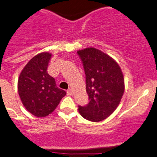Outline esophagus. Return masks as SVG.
<instances>
[{
  "label": "esophagus",
  "mask_w": 157,
  "mask_h": 157,
  "mask_svg": "<svg viewBox=\"0 0 157 157\" xmlns=\"http://www.w3.org/2000/svg\"><path fill=\"white\" fill-rule=\"evenodd\" d=\"M67 95H70H70L73 94V90H72V89H70V88L68 89V90H67Z\"/></svg>",
  "instance_id": "34e87169"
}]
</instances>
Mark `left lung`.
I'll return each instance as SVG.
<instances>
[{
    "mask_svg": "<svg viewBox=\"0 0 157 157\" xmlns=\"http://www.w3.org/2000/svg\"><path fill=\"white\" fill-rule=\"evenodd\" d=\"M77 53L85 71L90 100L86 106H79V112L89 121H103L115 112L125 91L122 71L113 58L100 49L86 48Z\"/></svg>",
    "mask_w": 157,
    "mask_h": 157,
    "instance_id": "left-lung-1",
    "label": "left lung"
}]
</instances>
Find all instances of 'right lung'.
<instances>
[{
	"mask_svg": "<svg viewBox=\"0 0 157 157\" xmlns=\"http://www.w3.org/2000/svg\"><path fill=\"white\" fill-rule=\"evenodd\" d=\"M52 53L41 52L29 61L17 80L21 102L32 115L43 118L56 108L67 92L58 88L55 79L47 73Z\"/></svg>",
	"mask_w": 157,
	"mask_h": 157,
	"instance_id": "obj_1",
	"label": "right lung"
}]
</instances>
